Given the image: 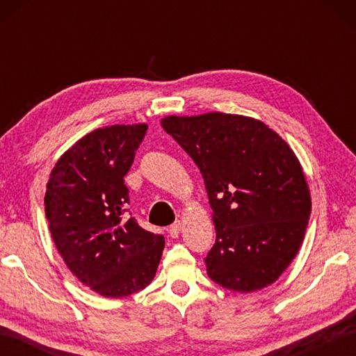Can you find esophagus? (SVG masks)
Instances as JSON below:
<instances>
[{"label":"esophagus","instance_id":"1","mask_svg":"<svg viewBox=\"0 0 356 356\" xmlns=\"http://www.w3.org/2000/svg\"><path fill=\"white\" fill-rule=\"evenodd\" d=\"M180 229H182V222H180V221H176V222H174L172 226H170V236H171L172 238L179 237Z\"/></svg>","mask_w":356,"mask_h":356}]
</instances>
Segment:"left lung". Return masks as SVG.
<instances>
[{
    "label": "left lung",
    "mask_w": 356,
    "mask_h": 356,
    "mask_svg": "<svg viewBox=\"0 0 356 356\" xmlns=\"http://www.w3.org/2000/svg\"><path fill=\"white\" fill-rule=\"evenodd\" d=\"M161 127L200 168L216 231L209 278L254 292L280 278L305 238L311 195L282 138L252 118L226 113L168 116Z\"/></svg>",
    "instance_id": "left-lung-1"
}]
</instances>
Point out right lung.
I'll list each match as a JSON object with an SVG mask.
<instances>
[{
	"label": "right lung",
	"instance_id": "1",
	"mask_svg": "<svg viewBox=\"0 0 356 356\" xmlns=\"http://www.w3.org/2000/svg\"><path fill=\"white\" fill-rule=\"evenodd\" d=\"M146 124L110 125L84 135L61 155L45 191L51 238L65 265L84 286L122 298L152 282L165 237L135 218L124 176L146 135Z\"/></svg>",
	"mask_w": 356,
	"mask_h": 356
}]
</instances>
